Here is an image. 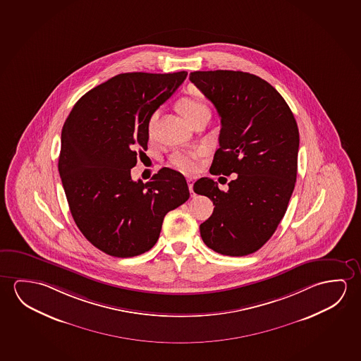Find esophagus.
Instances as JSON below:
<instances>
[{"instance_id":"esophagus-1","label":"esophagus","mask_w":361,"mask_h":361,"mask_svg":"<svg viewBox=\"0 0 361 361\" xmlns=\"http://www.w3.org/2000/svg\"><path fill=\"white\" fill-rule=\"evenodd\" d=\"M188 185H189L190 194L194 197V180L192 178H188Z\"/></svg>"}]
</instances>
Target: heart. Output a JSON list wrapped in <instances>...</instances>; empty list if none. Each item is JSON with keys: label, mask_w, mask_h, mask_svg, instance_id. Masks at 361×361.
I'll return each mask as SVG.
<instances>
[{"label": "heart", "mask_w": 361, "mask_h": 361, "mask_svg": "<svg viewBox=\"0 0 361 361\" xmlns=\"http://www.w3.org/2000/svg\"><path fill=\"white\" fill-rule=\"evenodd\" d=\"M178 110L183 114V117L191 121L195 116L200 115L202 112H209L206 105L201 101L196 100L194 97H183L178 101ZM159 117V111L152 112L150 118L147 121V131L150 135L154 133L156 121ZM200 155V151H186V152H176L171 157V165L178 169L180 171L194 172L197 169V159Z\"/></svg>", "instance_id": "b5f03b06"}]
</instances>
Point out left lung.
<instances>
[{
	"label": "left lung",
	"instance_id": "left-lung-1",
	"mask_svg": "<svg viewBox=\"0 0 361 361\" xmlns=\"http://www.w3.org/2000/svg\"><path fill=\"white\" fill-rule=\"evenodd\" d=\"M190 81L221 117L214 173H238L228 191L212 178L195 183V192L215 205L201 238L221 255H249L271 238L288 209L298 173V123L283 96L252 73L195 71Z\"/></svg>",
	"mask_w": 361,
	"mask_h": 361
}]
</instances>
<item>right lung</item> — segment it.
<instances>
[{
    "label": "right lung",
    "instance_id": "1",
    "mask_svg": "<svg viewBox=\"0 0 361 361\" xmlns=\"http://www.w3.org/2000/svg\"><path fill=\"white\" fill-rule=\"evenodd\" d=\"M188 76L120 73L75 104L62 128L59 172L73 220L94 247L115 257L156 244L164 217L190 197L178 171L133 181L136 149H147V121Z\"/></svg>",
    "mask_w": 361,
    "mask_h": 361
}]
</instances>
